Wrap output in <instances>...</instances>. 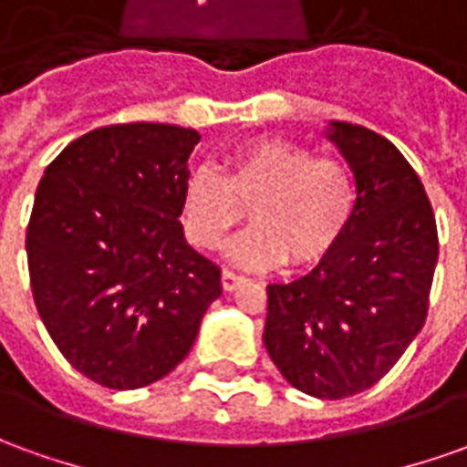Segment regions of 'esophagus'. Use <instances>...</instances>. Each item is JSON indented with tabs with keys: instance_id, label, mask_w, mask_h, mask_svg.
<instances>
[{
	"instance_id": "esophagus-1",
	"label": "esophagus",
	"mask_w": 467,
	"mask_h": 467,
	"mask_svg": "<svg viewBox=\"0 0 467 467\" xmlns=\"http://www.w3.org/2000/svg\"><path fill=\"white\" fill-rule=\"evenodd\" d=\"M244 282H246V276L236 275V272H228V269H223V275H221V285H223L226 292H234V289L241 287Z\"/></svg>"
}]
</instances>
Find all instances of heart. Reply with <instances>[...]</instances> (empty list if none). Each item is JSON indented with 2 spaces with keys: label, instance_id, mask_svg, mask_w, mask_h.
Masks as SVG:
<instances>
[{
  "label": "heart",
  "instance_id": "b5f03b06",
  "mask_svg": "<svg viewBox=\"0 0 467 467\" xmlns=\"http://www.w3.org/2000/svg\"><path fill=\"white\" fill-rule=\"evenodd\" d=\"M356 205L348 165L275 137L228 154L223 175L213 167L191 172L180 202L185 234L202 252L218 249L249 208L254 226L228 246V256L252 269L317 265L343 241Z\"/></svg>",
  "mask_w": 467,
  "mask_h": 467
}]
</instances>
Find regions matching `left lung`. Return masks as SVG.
Returning <instances> with one entry per match:
<instances>
[{
  "label": "left lung",
  "mask_w": 467,
  "mask_h": 467,
  "mask_svg": "<svg viewBox=\"0 0 467 467\" xmlns=\"http://www.w3.org/2000/svg\"><path fill=\"white\" fill-rule=\"evenodd\" d=\"M327 140L356 178V215L313 272L266 287L265 346L295 389L346 400L422 330L440 244L422 180L391 141L348 121H330Z\"/></svg>",
  "instance_id": "obj_1"
}]
</instances>
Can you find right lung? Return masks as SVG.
<instances>
[{"instance_id":"obj_1","label":"right lung","mask_w":467,"mask_h":467,"mask_svg":"<svg viewBox=\"0 0 467 467\" xmlns=\"http://www.w3.org/2000/svg\"><path fill=\"white\" fill-rule=\"evenodd\" d=\"M201 141L175 124H114L47 165L27 226L32 297L57 350L101 387L160 381L195 343L221 269L182 236Z\"/></svg>"}]
</instances>
